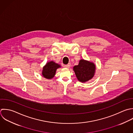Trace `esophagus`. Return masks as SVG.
<instances>
[{
    "label": "esophagus",
    "mask_w": 133,
    "mask_h": 133,
    "mask_svg": "<svg viewBox=\"0 0 133 133\" xmlns=\"http://www.w3.org/2000/svg\"><path fill=\"white\" fill-rule=\"evenodd\" d=\"M70 65H71V64H70V63H69V64H68L67 65H64V67H66V68H69L70 67Z\"/></svg>",
    "instance_id": "1"
}]
</instances>
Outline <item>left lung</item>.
<instances>
[{
  "instance_id": "1",
  "label": "left lung",
  "mask_w": 133,
  "mask_h": 133,
  "mask_svg": "<svg viewBox=\"0 0 133 133\" xmlns=\"http://www.w3.org/2000/svg\"><path fill=\"white\" fill-rule=\"evenodd\" d=\"M95 68L94 63L81 59L78 65L74 67V70L78 80L85 82L93 77Z\"/></svg>"
}]
</instances>
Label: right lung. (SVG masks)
<instances>
[{"label":"right lung","mask_w":133,"mask_h":133,"mask_svg":"<svg viewBox=\"0 0 133 133\" xmlns=\"http://www.w3.org/2000/svg\"><path fill=\"white\" fill-rule=\"evenodd\" d=\"M61 66L54 62L51 61L48 63L43 67L42 70L43 76L46 79H52L54 77L56 70Z\"/></svg>","instance_id":"right-lung-1"}]
</instances>
